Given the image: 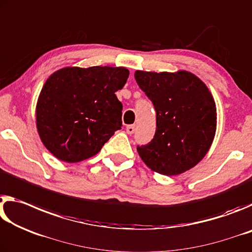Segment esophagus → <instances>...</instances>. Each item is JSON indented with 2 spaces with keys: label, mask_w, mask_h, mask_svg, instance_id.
<instances>
[{
  "label": "esophagus",
  "mask_w": 252,
  "mask_h": 252,
  "mask_svg": "<svg viewBox=\"0 0 252 252\" xmlns=\"http://www.w3.org/2000/svg\"><path fill=\"white\" fill-rule=\"evenodd\" d=\"M135 129H136V126L135 125H128L126 127V131L127 134H134L135 133Z\"/></svg>",
  "instance_id": "esophagus-1"
}]
</instances>
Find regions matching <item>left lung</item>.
Segmentation results:
<instances>
[{"label": "left lung", "mask_w": 252, "mask_h": 252, "mask_svg": "<svg viewBox=\"0 0 252 252\" xmlns=\"http://www.w3.org/2000/svg\"><path fill=\"white\" fill-rule=\"evenodd\" d=\"M135 79L156 111L153 139L137 146L143 162L163 175H179L208 153L217 129V108L211 93L188 71L147 72Z\"/></svg>", "instance_id": "8db88e82"}]
</instances>
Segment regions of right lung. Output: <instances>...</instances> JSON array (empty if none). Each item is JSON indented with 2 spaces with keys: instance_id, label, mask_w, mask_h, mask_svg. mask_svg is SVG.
Segmentation results:
<instances>
[{
  "instance_id": "right-lung-1",
  "label": "right lung",
  "mask_w": 252,
  "mask_h": 252,
  "mask_svg": "<svg viewBox=\"0 0 252 252\" xmlns=\"http://www.w3.org/2000/svg\"><path fill=\"white\" fill-rule=\"evenodd\" d=\"M129 71L119 67H68L45 81L36 104L43 145L58 159L76 163L96 155L122 128L123 105L115 93Z\"/></svg>"
}]
</instances>
